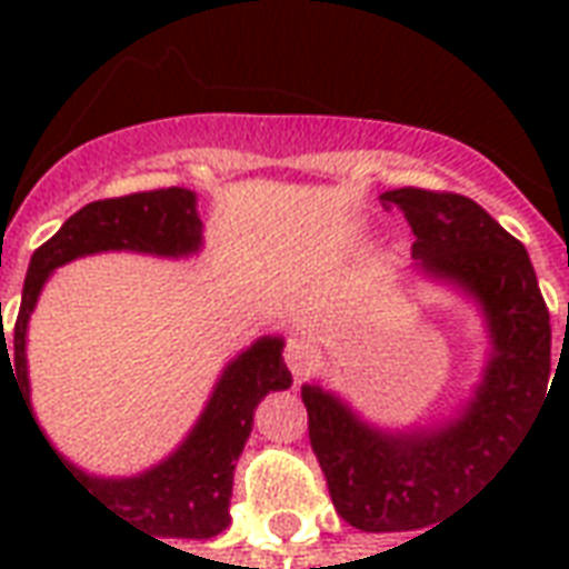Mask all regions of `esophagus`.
Returning <instances> with one entry per match:
<instances>
[{
	"label": "esophagus",
	"instance_id": "esophagus-1",
	"mask_svg": "<svg viewBox=\"0 0 569 569\" xmlns=\"http://www.w3.org/2000/svg\"><path fill=\"white\" fill-rule=\"evenodd\" d=\"M286 366L296 378H305L310 369H313V347L305 338H289L286 341Z\"/></svg>",
	"mask_w": 569,
	"mask_h": 569
}]
</instances>
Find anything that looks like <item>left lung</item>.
<instances>
[{"instance_id":"left-lung-1","label":"left lung","mask_w":569,"mask_h":569,"mask_svg":"<svg viewBox=\"0 0 569 569\" xmlns=\"http://www.w3.org/2000/svg\"><path fill=\"white\" fill-rule=\"evenodd\" d=\"M381 203L406 212L423 271L478 298L493 350L469 406L429 429L383 432L317 383L301 387L310 448L335 509L366 533L418 530L463 502L512 453L551 393L549 308L527 249L453 191L393 188Z\"/></svg>"}]
</instances>
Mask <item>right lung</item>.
Here are the masks:
<instances>
[{
  "label": "right lung",
  "mask_w": 569,
  "mask_h": 569,
  "mask_svg": "<svg viewBox=\"0 0 569 569\" xmlns=\"http://www.w3.org/2000/svg\"><path fill=\"white\" fill-rule=\"evenodd\" d=\"M106 249H133L151 256L198 252L200 216L194 207V191L154 188L124 198L93 200L76 216H69L63 228L32 252L11 332L2 329L0 317V396L6 369L11 371L18 396L30 411L27 322L44 280L60 264ZM289 383L292 375L283 362V338H259L249 350L228 362L188 439L163 463L133 478L88 476L79 466L54 453L42 429H36L69 476L79 478L109 512H118L124 521L137 525V530L151 533V539H210L231 525L228 502L234 485V466L252 432V411L271 390H289Z\"/></svg>",
  "instance_id": "right-lung-1"
}]
</instances>
